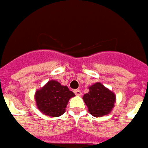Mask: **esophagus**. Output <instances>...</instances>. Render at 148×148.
Masks as SVG:
<instances>
[{
    "label": "esophagus",
    "mask_w": 148,
    "mask_h": 148,
    "mask_svg": "<svg viewBox=\"0 0 148 148\" xmlns=\"http://www.w3.org/2000/svg\"><path fill=\"white\" fill-rule=\"evenodd\" d=\"M74 93L76 94V95H77V96H80L81 94H82V92H81L80 90H74Z\"/></svg>",
    "instance_id": "obj_1"
}]
</instances>
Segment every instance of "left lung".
<instances>
[{
    "label": "left lung",
    "instance_id": "8db88e82",
    "mask_svg": "<svg viewBox=\"0 0 148 148\" xmlns=\"http://www.w3.org/2000/svg\"><path fill=\"white\" fill-rule=\"evenodd\" d=\"M88 110L93 116H102L112 111L116 101V96L100 82L90 87V92L83 96Z\"/></svg>",
    "mask_w": 148,
    "mask_h": 148
}]
</instances>
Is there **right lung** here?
Masks as SVG:
<instances>
[{
    "label": "right lung",
    "instance_id": "1",
    "mask_svg": "<svg viewBox=\"0 0 148 148\" xmlns=\"http://www.w3.org/2000/svg\"><path fill=\"white\" fill-rule=\"evenodd\" d=\"M74 93L67 86H63L57 81L51 80L36 93L38 109L49 116H59L65 112L66 105Z\"/></svg>",
    "mask_w": 148,
    "mask_h": 148
}]
</instances>
